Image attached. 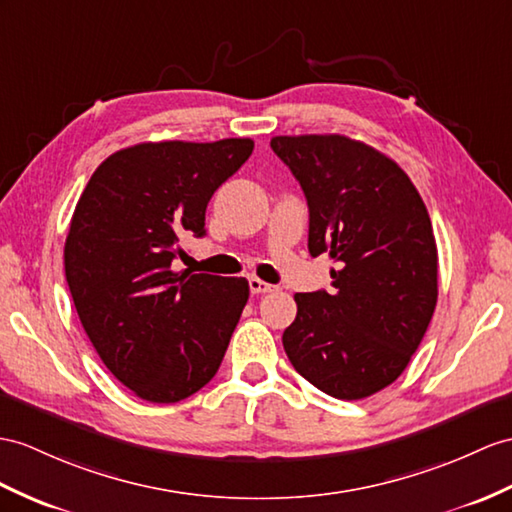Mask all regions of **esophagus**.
<instances>
[{"mask_svg": "<svg viewBox=\"0 0 512 512\" xmlns=\"http://www.w3.org/2000/svg\"><path fill=\"white\" fill-rule=\"evenodd\" d=\"M249 291H252L254 295H260V293H271V291H276V286L269 284V282H265V280H260V278H249Z\"/></svg>", "mask_w": 512, "mask_h": 512, "instance_id": "34e87169", "label": "esophagus"}]
</instances>
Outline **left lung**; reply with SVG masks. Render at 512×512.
Returning a JSON list of instances; mask_svg holds the SVG:
<instances>
[{"instance_id":"8db88e82","label":"left lung","mask_w":512,"mask_h":512,"mask_svg":"<svg viewBox=\"0 0 512 512\" xmlns=\"http://www.w3.org/2000/svg\"><path fill=\"white\" fill-rule=\"evenodd\" d=\"M308 202V252L328 254V291L295 293L282 334L299 376L363 400L402 376L432 319L439 256L415 184L378 149L343 134L273 136Z\"/></svg>"}]
</instances>
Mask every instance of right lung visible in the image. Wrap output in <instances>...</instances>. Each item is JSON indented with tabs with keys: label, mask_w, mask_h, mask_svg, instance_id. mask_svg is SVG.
Here are the masks:
<instances>
[{
	"label": "right lung",
	"mask_w": 512,
	"mask_h": 512,
	"mask_svg": "<svg viewBox=\"0 0 512 512\" xmlns=\"http://www.w3.org/2000/svg\"><path fill=\"white\" fill-rule=\"evenodd\" d=\"M252 139L119 149L73 210L65 276L82 328L123 386L173 404L213 380L249 297L245 278L173 271L180 236H204L210 197Z\"/></svg>",
	"instance_id": "add662e5"
}]
</instances>
